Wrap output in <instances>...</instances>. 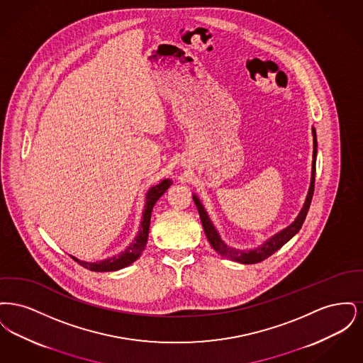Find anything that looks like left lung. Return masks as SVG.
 Segmentation results:
<instances>
[{
    "label": "left lung",
    "mask_w": 363,
    "mask_h": 363,
    "mask_svg": "<svg viewBox=\"0 0 363 363\" xmlns=\"http://www.w3.org/2000/svg\"><path fill=\"white\" fill-rule=\"evenodd\" d=\"M313 136H314V141H313V143H314V151H313V170H311V189H309V193H308L305 206L302 208V211L299 212V215H298V218L295 219V222H294L293 225H290L287 228H284L283 231L277 233L275 237H272V238H269L268 241L264 242L257 249H253V250H238V249L228 247L225 242L220 240V237H219L216 228L211 223V220H209V218H208L207 212H206L204 207L201 206L200 200H199L196 196H193V200H194V203H196V207L199 209L200 219H201L203 228H204V231H206L208 241H209L211 246H212L219 255L225 256L227 259H233V261H238V262H241V264H256V262H261V261L268 259L269 256H272L277 250H279L286 242L290 241L294 235L301 230V227H302L305 219H306L308 211H309V208H311V199H313V193H314L315 157H317V138H315V130H314V129H313Z\"/></svg>",
    "instance_id": "8db88e82"
}]
</instances>
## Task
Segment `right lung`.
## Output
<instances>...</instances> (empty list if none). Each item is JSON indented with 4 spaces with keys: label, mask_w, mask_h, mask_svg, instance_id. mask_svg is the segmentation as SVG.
Returning a JSON list of instances; mask_svg holds the SVG:
<instances>
[{
    "label": "right lung",
    "mask_w": 363,
    "mask_h": 363,
    "mask_svg": "<svg viewBox=\"0 0 363 363\" xmlns=\"http://www.w3.org/2000/svg\"><path fill=\"white\" fill-rule=\"evenodd\" d=\"M172 184L173 182L170 179H163L160 184H157V185L148 190L147 197H145V208H144V212H143V220H141L138 235L135 238V241L130 243V246H128L118 256H114V257H110V259H104V261H98V262H86V261L76 259L73 256H70V257L74 259L77 264H80L82 267H84L92 272L118 271L121 268L130 265L132 262H135L140 257V255L143 253V250L147 245L152 208L155 206L156 201L159 200V197L172 186Z\"/></svg>",
    "instance_id": "1"
}]
</instances>
